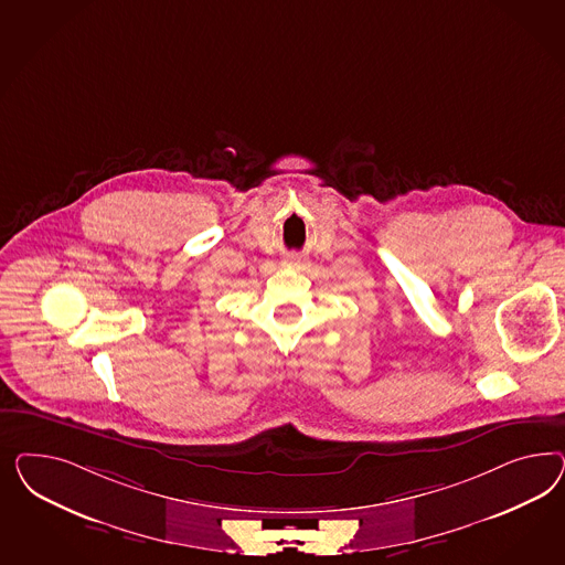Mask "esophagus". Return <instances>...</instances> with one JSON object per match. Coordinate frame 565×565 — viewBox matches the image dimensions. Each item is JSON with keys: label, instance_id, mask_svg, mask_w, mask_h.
<instances>
[{"label": "esophagus", "instance_id": "esophagus-1", "mask_svg": "<svg viewBox=\"0 0 565 565\" xmlns=\"http://www.w3.org/2000/svg\"><path fill=\"white\" fill-rule=\"evenodd\" d=\"M298 263H300V260H298V258H288V260H286V265H298Z\"/></svg>", "mask_w": 565, "mask_h": 565}]
</instances>
